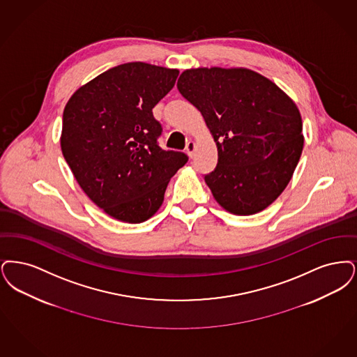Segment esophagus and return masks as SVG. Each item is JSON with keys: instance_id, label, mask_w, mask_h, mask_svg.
Masks as SVG:
<instances>
[{"instance_id": "esophagus-1", "label": "esophagus", "mask_w": 357, "mask_h": 357, "mask_svg": "<svg viewBox=\"0 0 357 357\" xmlns=\"http://www.w3.org/2000/svg\"><path fill=\"white\" fill-rule=\"evenodd\" d=\"M186 153L188 155L192 158L193 155H195V151H196V144L193 142V141H189L188 144H186Z\"/></svg>"}]
</instances>
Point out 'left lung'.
<instances>
[{
  "mask_svg": "<svg viewBox=\"0 0 357 357\" xmlns=\"http://www.w3.org/2000/svg\"><path fill=\"white\" fill-rule=\"evenodd\" d=\"M178 92L202 112L218 145L205 183L228 212H261L288 185L303 152L295 102L276 84L245 68L188 69Z\"/></svg>",
  "mask_w": 357,
  "mask_h": 357,
  "instance_id": "obj_1",
  "label": "left lung"
}]
</instances>
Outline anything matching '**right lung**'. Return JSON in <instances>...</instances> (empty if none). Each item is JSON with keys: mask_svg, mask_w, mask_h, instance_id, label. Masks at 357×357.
Returning <instances> with one entry per match:
<instances>
[{"mask_svg": "<svg viewBox=\"0 0 357 357\" xmlns=\"http://www.w3.org/2000/svg\"><path fill=\"white\" fill-rule=\"evenodd\" d=\"M177 76V69L123 63L81 86L63 109L62 155L86 196L116 220L152 218L188 161L158 146L162 128L152 112Z\"/></svg>", "mask_w": 357, "mask_h": 357, "instance_id": "right-lung-1", "label": "right lung"}]
</instances>
